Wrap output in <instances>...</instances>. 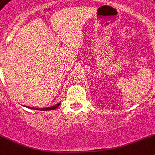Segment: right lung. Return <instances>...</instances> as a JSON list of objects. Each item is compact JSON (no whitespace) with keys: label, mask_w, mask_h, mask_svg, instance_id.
I'll list each match as a JSON object with an SVG mask.
<instances>
[{"label":"right lung","mask_w":155,"mask_h":155,"mask_svg":"<svg viewBox=\"0 0 155 155\" xmlns=\"http://www.w3.org/2000/svg\"><path fill=\"white\" fill-rule=\"evenodd\" d=\"M60 105V103H58L57 104L55 105L51 106V107H48V108H31V107H28V106H25L26 108H31V109H35V110H39V111H50V110H54L57 108L58 106Z\"/></svg>","instance_id":"obj_1"}]
</instances>
